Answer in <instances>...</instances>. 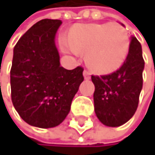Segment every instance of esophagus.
<instances>
[{
    "mask_svg": "<svg viewBox=\"0 0 155 155\" xmlns=\"http://www.w3.org/2000/svg\"><path fill=\"white\" fill-rule=\"evenodd\" d=\"M83 77L85 79H89L90 78V73L88 71H86V70H84V71H83Z\"/></svg>",
    "mask_w": 155,
    "mask_h": 155,
    "instance_id": "34e87169",
    "label": "esophagus"
}]
</instances>
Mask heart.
<instances>
[{"mask_svg": "<svg viewBox=\"0 0 155 155\" xmlns=\"http://www.w3.org/2000/svg\"><path fill=\"white\" fill-rule=\"evenodd\" d=\"M65 52L78 56L86 52V63L98 74L113 73L123 64L130 48V37L119 24L78 25L71 37L61 38Z\"/></svg>", "mask_w": 155, "mask_h": 155, "instance_id": "heart-1", "label": "heart"}]
</instances>
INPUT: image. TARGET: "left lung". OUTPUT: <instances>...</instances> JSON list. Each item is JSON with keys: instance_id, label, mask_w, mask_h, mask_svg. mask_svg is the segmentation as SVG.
Segmentation results:
<instances>
[{"instance_id": "8db88e82", "label": "left lung", "mask_w": 155, "mask_h": 155, "mask_svg": "<svg viewBox=\"0 0 155 155\" xmlns=\"http://www.w3.org/2000/svg\"><path fill=\"white\" fill-rule=\"evenodd\" d=\"M144 67L141 44L132 37L128 55L121 67L110 74L91 76L95 85V114L106 126H120L135 114L143 87Z\"/></svg>"}]
</instances>
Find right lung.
Segmentation results:
<instances>
[{
  "label": "right lung",
  "instance_id": "obj_1",
  "mask_svg": "<svg viewBox=\"0 0 155 155\" xmlns=\"http://www.w3.org/2000/svg\"><path fill=\"white\" fill-rule=\"evenodd\" d=\"M61 20L42 19L19 38L10 69L11 101L25 122L40 128L59 125L83 81V68L60 66L55 35Z\"/></svg>",
  "mask_w": 155,
  "mask_h": 155
}]
</instances>
